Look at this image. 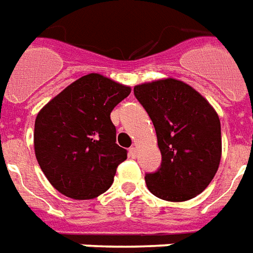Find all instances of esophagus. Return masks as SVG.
<instances>
[{"mask_svg":"<svg viewBox=\"0 0 253 253\" xmlns=\"http://www.w3.org/2000/svg\"><path fill=\"white\" fill-rule=\"evenodd\" d=\"M136 155H137V150H136L135 147H130V148H129V157H130V158H136Z\"/></svg>","mask_w":253,"mask_h":253,"instance_id":"34e87169","label":"esophagus"}]
</instances>
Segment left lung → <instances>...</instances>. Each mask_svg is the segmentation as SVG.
Here are the masks:
<instances>
[{
    "mask_svg": "<svg viewBox=\"0 0 253 253\" xmlns=\"http://www.w3.org/2000/svg\"><path fill=\"white\" fill-rule=\"evenodd\" d=\"M136 99L151 118L162 162L146 173L152 195L185 202L207 188L221 161V123L215 110L198 91L175 79L140 84Z\"/></svg>",
    "mask_w": 253,
    "mask_h": 253,
    "instance_id": "8db88e82",
    "label": "left lung"
}]
</instances>
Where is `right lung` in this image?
I'll return each instance as SVG.
<instances>
[{
    "label": "right lung",
    "mask_w": 253,
    "mask_h": 253,
    "mask_svg": "<svg viewBox=\"0 0 253 253\" xmlns=\"http://www.w3.org/2000/svg\"><path fill=\"white\" fill-rule=\"evenodd\" d=\"M129 94V87L89 73L39 112L34 130L35 155L58 192L87 200L110 188L128 152L116 143L110 113Z\"/></svg>",
    "instance_id": "right-lung-1"
}]
</instances>
